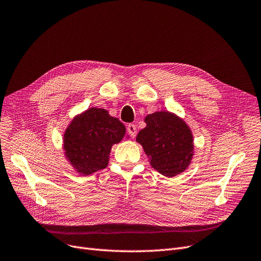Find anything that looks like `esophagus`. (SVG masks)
Masks as SVG:
<instances>
[{
    "instance_id": "obj_1",
    "label": "esophagus",
    "mask_w": 261,
    "mask_h": 261,
    "mask_svg": "<svg viewBox=\"0 0 261 261\" xmlns=\"http://www.w3.org/2000/svg\"><path fill=\"white\" fill-rule=\"evenodd\" d=\"M127 131H128L129 136H130L131 138L134 139V138L137 137V127H136V124L129 123V124L127 125Z\"/></svg>"
}]
</instances>
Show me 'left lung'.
I'll use <instances>...</instances> for the list:
<instances>
[{
    "label": "left lung",
    "mask_w": 261,
    "mask_h": 261,
    "mask_svg": "<svg viewBox=\"0 0 261 261\" xmlns=\"http://www.w3.org/2000/svg\"><path fill=\"white\" fill-rule=\"evenodd\" d=\"M137 142L160 174L173 177L184 172L194 156V137L188 124L175 114L161 111L145 117Z\"/></svg>",
    "instance_id": "left-lung-1"
}]
</instances>
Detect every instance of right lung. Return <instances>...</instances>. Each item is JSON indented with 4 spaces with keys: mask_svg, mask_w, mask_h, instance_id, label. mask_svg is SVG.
Masks as SVG:
<instances>
[{
    "mask_svg": "<svg viewBox=\"0 0 261 261\" xmlns=\"http://www.w3.org/2000/svg\"><path fill=\"white\" fill-rule=\"evenodd\" d=\"M125 136V127L104 109L91 108L77 115L66 128L63 149L70 165L83 175L105 169L114 144Z\"/></svg>",
    "mask_w": 261,
    "mask_h": 261,
    "instance_id": "1",
    "label": "right lung"
}]
</instances>
